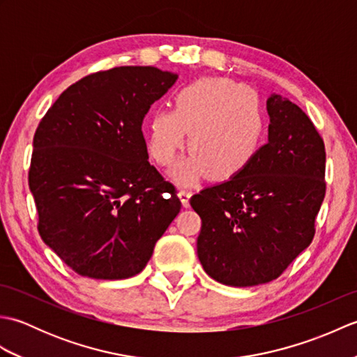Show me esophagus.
I'll return each mask as SVG.
<instances>
[{
	"instance_id": "1",
	"label": "esophagus",
	"mask_w": 357,
	"mask_h": 357,
	"mask_svg": "<svg viewBox=\"0 0 357 357\" xmlns=\"http://www.w3.org/2000/svg\"><path fill=\"white\" fill-rule=\"evenodd\" d=\"M193 192L190 190V188H181L179 190V198H181V202H183L184 207H188V201H190Z\"/></svg>"
}]
</instances>
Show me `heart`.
<instances>
[{
	"instance_id": "heart-1",
	"label": "heart",
	"mask_w": 357,
	"mask_h": 357,
	"mask_svg": "<svg viewBox=\"0 0 357 357\" xmlns=\"http://www.w3.org/2000/svg\"><path fill=\"white\" fill-rule=\"evenodd\" d=\"M188 138V158L174 176L190 183L204 174L211 181L236 178L252 164L265 135L259 96L244 84L222 78L199 79L181 89L173 112L158 110L150 119L149 151L169 165Z\"/></svg>"
}]
</instances>
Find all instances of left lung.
<instances>
[{
  "label": "left lung",
  "mask_w": 357,
  "mask_h": 357,
  "mask_svg": "<svg viewBox=\"0 0 357 357\" xmlns=\"http://www.w3.org/2000/svg\"><path fill=\"white\" fill-rule=\"evenodd\" d=\"M268 142L236 178L204 188L198 257L210 278L253 287L279 278L312 244L325 196V144L305 112L271 95Z\"/></svg>",
  "instance_id": "1"
}]
</instances>
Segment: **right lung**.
<instances>
[{
    "label": "right lung",
    "mask_w": 357,
    "mask_h": 357,
    "mask_svg": "<svg viewBox=\"0 0 357 357\" xmlns=\"http://www.w3.org/2000/svg\"><path fill=\"white\" fill-rule=\"evenodd\" d=\"M176 78L151 66L90 73L38 124L29 169L38 231L81 276L138 275L179 213L176 188L147 161L141 130Z\"/></svg>",
    "instance_id": "add662e5"
}]
</instances>
